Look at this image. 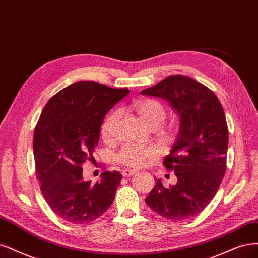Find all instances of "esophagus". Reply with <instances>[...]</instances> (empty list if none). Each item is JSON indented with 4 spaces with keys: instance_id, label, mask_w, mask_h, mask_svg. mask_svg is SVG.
<instances>
[{
    "instance_id": "1",
    "label": "esophagus",
    "mask_w": 258,
    "mask_h": 258,
    "mask_svg": "<svg viewBox=\"0 0 258 258\" xmlns=\"http://www.w3.org/2000/svg\"><path fill=\"white\" fill-rule=\"evenodd\" d=\"M135 173H136V171L126 169V170H123V171H122V176H123V177H128V176L134 175Z\"/></svg>"
}]
</instances>
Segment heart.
I'll list each match as a JSON object with an SVG mask.
<instances>
[{
    "mask_svg": "<svg viewBox=\"0 0 258 258\" xmlns=\"http://www.w3.org/2000/svg\"><path fill=\"white\" fill-rule=\"evenodd\" d=\"M135 110L139 114L146 125L152 130L158 128L164 123L167 117V110L160 102L153 99H141L133 104ZM120 112L113 110L109 112L102 122L101 137L105 142H111L114 138V131L118 122ZM157 157V151L154 148H141L135 146H125L119 152L117 159L120 164L128 168H142L149 161Z\"/></svg>",
    "mask_w": 258,
    "mask_h": 258,
    "instance_id": "1",
    "label": "heart"
}]
</instances>
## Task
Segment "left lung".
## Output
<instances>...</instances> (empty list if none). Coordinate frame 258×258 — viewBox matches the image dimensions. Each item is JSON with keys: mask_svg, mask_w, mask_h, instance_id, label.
<instances>
[{"mask_svg": "<svg viewBox=\"0 0 258 258\" xmlns=\"http://www.w3.org/2000/svg\"><path fill=\"white\" fill-rule=\"evenodd\" d=\"M140 93L167 100L180 119L177 138L164 160L177 184L165 188L156 180L146 203L169 220L192 218L212 201L225 174L228 128L222 105L206 86L180 74Z\"/></svg>", "mask_w": 258, "mask_h": 258, "instance_id": "obj_1", "label": "left lung"}]
</instances>
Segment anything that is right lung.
Returning <instances> with one entry per match:
<instances>
[{
    "label": "right lung",
    "instance_id": "obj_1",
    "mask_svg": "<svg viewBox=\"0 0 258 258\" xmlns=\"http://www.w3.org/2000/svg\"><path fill=\"white\" fill-rule=\"evenodd\" d=\"M130 93L91 81L63 88L44 106L34 132L36 176L52 211L73 224L101 217L112 204L122 175L105 171L101 182L83 179L82 166L93 160L107 111Z\"/></svg>",
    "mask_w": 258,
    "mask_h": 258
}]
</instances>
